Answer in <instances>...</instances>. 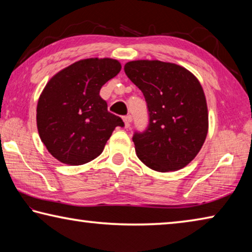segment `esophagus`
Here are the masks:
<instances>
[{
	"mask_svg": "<svg viewBox=\"0 0 252 252\" xmlns=\"http://www.w3.org/2000/svg\"><path fill=\"white\" fill-rule=\"evenodd\" d=\"M123 122H125V127H126V129H127V127H129L130 125H131V117L126 116V117L123 118Z\"/></svg>",
	"mask_w": 252,
	"mask_h": 252,
	"instance_id": "34e87169",
	"label": "esophagus"
}]
</instances>
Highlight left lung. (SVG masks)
<instances>
[{"instance_id": "1", "label": "left lung", "mask_w": 252, "mask_h": 252, "mask_svg": "<svg viewBox=\"0 0 252 252\" xmlns=\"http://www.w3.org/2000/svg\"><path fill=\"white\" fill-rule=\"evenodd\" d=\"M125 72L142 91L149 126L134 133L136 156L158 172L177 171L192 161L207 138L208 106L199 80L181 65L136 60Z\"/></svg>"}]
</instances>
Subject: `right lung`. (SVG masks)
Returning <instances> with one entry per match:
<instances>
[{
    "instance_id": "1",
    "label": "right lung",
    "mask_w": 252,
    "mask_h": 252,
    "mask_svg": "<svg viewBox=\"0 0 252 252\" xmlns=\"http://www.w3.org/2000/svg\"><path fill=\"white\" fill-rule=\"evenodd\" d=\"M121 71L110 58L80 60L53 75L37 101L36 126L41 141L55 159L69 165L99 157L122 119L108 111L100 96L103 84Z\"/></svg>"
}]
</instances>
